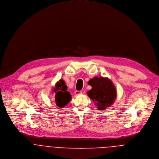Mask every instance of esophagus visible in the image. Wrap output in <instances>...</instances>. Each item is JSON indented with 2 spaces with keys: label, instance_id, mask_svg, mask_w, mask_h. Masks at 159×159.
<instances>
[{
  "label": "esophagus",
  "instance_id": "1",
  "mask_svg": "<svg viewBox=\"0 0 159 159\" xmlns=\"http://www.w3.org/2000/svg\"><path fill=\"white\" fill-rule=\"evenodd\" d=\"M75 93L76 95H81L83 93V92L81 91H75Z\"/></svg>",
  "mask_w": 159,
  "mask_h": 159
}]
</instances>
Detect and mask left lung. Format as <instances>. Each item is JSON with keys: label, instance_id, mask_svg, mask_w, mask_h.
Segmentation results:
<instances>
[{"label": "left lung", "instance_id": "1", "mask_svg": "<svg viewBox=\"0 0 159 159\" xmlns=\"http://www.w3.org/2000/svg\"><path fill=\"white\" fill-rule=\"evenodd\" d=\"M88 84L92 86V89L88 91V95L95 102L98 110H105L113 104L117 97V91L108 78L95 76L88 81Z\"/></svg>", "mask_w": 159, "mask_h": 159}]
</instances>
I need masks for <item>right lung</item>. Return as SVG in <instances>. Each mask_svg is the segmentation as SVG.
I'll return each instance as SVG.
<instances>
[{"label":"right lung","mask_w":159,"mask_h":159,"mask_svg":"<svg viewBox=\"0 0 159 159\" xmlns=\"http://www.w3.org/2000/svg\"><path fill=\"white\" fill-rule=\"evenodd\" d=\"M52 92L55 93V102L59 108L66 107L71 99V95L67 91V86L62 79L56 83L55 87L52 88Z\"/></svg>","instance_id":"add662e5"}]
</instances>
